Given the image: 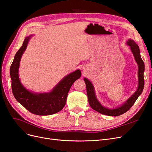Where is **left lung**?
I'll list each match as a JSON object with an SVG mask.
<instances>
[{"label":"left lung","mask_w":152,"mask_h":152,"mask_svg":"<svg viewBox=\"0 0 152 152\" xmlns=\"http://www.w3.org/2000/svg\"><path fill=\"white\" fill-rule=\"evenodd\" d=\"M126 44L129 47L130 50L134 56L135 61L136 62L137 64H138V88H137L134 94L130 97H129L123 104H122L118 107H115V108H109V107L102 105L100 101L97 99L94 85L92 84V83L88 78L84 77V81L86 83L87 96L88 99L89 104L93 109L102 114L109 116H118L124 114L125 112L128 111L133 105L134 102L138 99V98L140 96L142 91L143 90L145 85L143 77L145 64L141 57L140 48L136 43V42L133 40H132V39H129L127 41Z\"/></svg>","instance_id":"obj_1"}]
</instances>
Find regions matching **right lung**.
<instances>
[{
	"mask_svg": "<svg viewBox=\"0 0 152 152\" xmlns=\"http://www.w3.org/2000/svg\"><path fill=\"white\" fill-rule=\"evenodd\" d=\"M31 35L25 38L23 45L14 56L10 67L12 94L16 100L31 113L48 115L61 111L65 106L68 93L73 83L81 77L80 69L67 75L48 92L37 93L28 90L19 77V68L22 56L25 52Z\"/></svg>",
	"mask_w": 152,
	"mask_h": 152,
	"instance_id": "obj_1",
	"label": "right lung"
}]
</instances>
